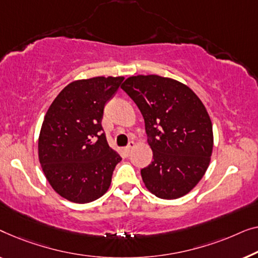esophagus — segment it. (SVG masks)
I'll use <instances>...</instances> for the list:
<instances>
[{
  "instance_id": "obj_1",
  "label": "esophagus",
  "mask_w": 258,
  "mask_h": 258,
  "mask_svg": "<svg viewBox=\"0 0 258 258\" xmlns=\"http://www.w3.org/2000/svg\"><path fill=\"white\" fill-rule=\"evenodd\" d=\"M134 147H136V144H134L133 143V141H130V143H128V145H127V146H126L125 147V152H126V153H127V154H130L131 153V152H132V150H133V148Z\"/></svg>"
}]
</instances>
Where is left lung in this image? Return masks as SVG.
<instances>
[{
    "instance_id": "left-lung-1",
    "label": "left lung",
    "mask_w": 258,
    "mask_h": 258,
    "mask_svg": "<svg viewBox=\"0 0 258 258\" xmlns=\"http://www.w3.org/2000/svg\"><path fill=\"white\" fill-rule=\"evenodd\" d=\"M121 89L143 114L153 161L141 169L155 197L174 200L193 189L212 157L213 125L205 105L187 85L158 75L128 77Z\"/></svg>"
}]
</instances>
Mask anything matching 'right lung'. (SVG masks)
Instances as JSON below:
<instances>
[{"label":"right lung","mask_w":258,"mask_h":258,"mask_svg":"<svg viewBox=\"0 0 258 258\" xmlns=\"http://www.w3.org/2000/svg\"><path fill=\"white\" fill-rule=\"evenodd\" d=\"M124 77H93L70 83L46 112L38 138V159L50 186L61 198L88 203L106 193L120 155L108 146L101 119Z\"/></svg>","instance_id":"add662e5"}]
</instances>
